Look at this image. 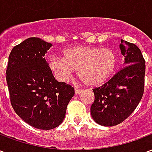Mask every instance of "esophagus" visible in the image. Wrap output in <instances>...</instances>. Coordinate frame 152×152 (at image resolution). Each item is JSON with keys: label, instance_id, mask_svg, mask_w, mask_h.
I'll list each match as a JSON object with an SVG mask.
<instances>
[{"label": "esophagus", "instance_id": "1", "mask_svg": "<svg viewBox=\"0 0 152 152\" xmlns=\"http://www.w3.org/2000/svg\"><path fill=\"white\" fill-rule=\"evenodd\" d=\"M81 92H82V89H75V94H80Z\"/></svg>", "mask_w": 152, "mask_h": 152}]
</instances>
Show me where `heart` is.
I'll use <instances>...</instances> for the list:
<instances>
[{
  "label": "heart",
  "instance_id": "heart-1",
  "mask_svg": "<svg viewBox=\"0 0 152 152\" xmlns=\"http://www.w3.org/2000/svg\"><path fill=\"white\" fill-rule=\"evenodd\" d=\"M117 58L113 50L99 47L76 46L66 49L63 58L52 57L49 66L60 80L66 78L77 69L83 82L90 86H99L108 80L114 73Z\"/></svg>",
  "mask_w": 152,
  "mask_h": 152
}]
</instances>
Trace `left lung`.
<instances>
[{"instance_id": "obj_1", "label": "left lung", "mask_w": 152, "mask_h": 152, "mask_svg": "<svg viewBox=\"0 0 152 152\" xmlns=\"http://www.w3.org/2000/svg\"><path fill=\"white\" fill-rule=\"evenodd\" d=\"M124 66L112 79L93 89L94 102L90 113L94 121L102 126H114L130 115L142 99L144 91L145 60L139 48L121 40Z\"/></svg>"}]
</instances>
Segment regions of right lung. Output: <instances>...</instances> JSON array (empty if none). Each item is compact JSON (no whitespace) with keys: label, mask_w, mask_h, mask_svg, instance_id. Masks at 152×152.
<instances>
[{"label":"right lung","mask_w":152,"mask_h":152,"mask_svg":"<svg viewBox=\"0 0 152 152\" xmlns=\"http://www.w3.org/2000/svg\"><path fill=\"white\" fill-rule=\"evenodd\" d=\"M52 46L30 37L13 48L9 56L6 81L13 108L22 120L39 129L58 127L66 115L74 88L58 82L45 58Z\"/></svg>","instance_id":"obj_1"}]
</instances>
